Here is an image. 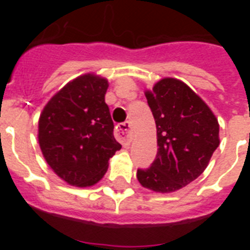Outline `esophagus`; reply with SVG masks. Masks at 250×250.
Instances as JSON below:
<instances>
[{"label":"esophagus","instance_id":"1","mask_svg":"<svg viewBox=\"0 0 250 250\" xmlns=\"http://www.w3.org/2000/svg\"><path fill=\"white\" fill-rule=\"evenodd\" d=\"M115 135L121 141V144L124 146H127V145L131 144L132 130L130 123L119 124L118 126H116V130H115Z\"/></svg>","mask_w":250,"mask_h":250}]
</instances>
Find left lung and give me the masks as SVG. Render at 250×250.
Listing matches in <instances>:
<instances>
[{
    "label": "left lung",
    "mask_w": 250,
    "mask_h": 250,
    "mask_svg": "<svg viewBox=\"0 0 250 250\" xmlns=\"http://www.w3.org/2000/svg\"><path fill=\"white\" fill-rule=\"evenodd\" d=\"M156 124L158 154L138 180L156 193H173L195 180L219 146V124L209 106L183 81L165 77L145 91Z\"/></svg>",
    "instance_id": "8db88e82"
}]
</instances>
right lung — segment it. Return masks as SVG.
<instances>
[{
    "instance_id": "obj_1",
    "label": "right lung",
    "mask_w": 250,
    "mask_h": 250,
    "mask_svg": "<svg viewBox=\"0 0 250 250\" xmlns=\"http://www.w3.org/2000/svg\"><path fill=\"white\" fill-rule=\"evenodd\" d=\"M107 80L86 74L70 81L46 104L39 120V144L56 175L74 187H91L105 175L121 149L105 103Z\"/></svg>"
}]
</instances>
